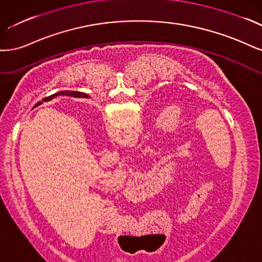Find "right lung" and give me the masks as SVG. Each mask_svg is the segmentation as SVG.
I'll return each mask as SVG.
<instances>
[{"mask_svg":"<svg viewBox=\"0 0 262 262\" xmlns=\"http://www.w3.org/2000/svg\"><path fill=\"white\" fill-rule=\"evenodd\" d=\"M57 95H69V96H73V97H87V95L86 94H82V92H78V91H69V92H58V94H55V95H53V96H50V97H48V98H45L43 99V101H49V100H51V99H53L55 96H57ZM40 103H37L36 105H39Z\"/></svg>","mask_w":262,"mask_h":262,"instance_id":"1","label":"right lung"}]
</instances>
